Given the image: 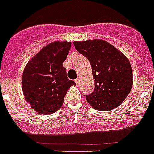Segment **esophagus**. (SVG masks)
Returning a JSON list of instances; mask_svg holds the SVG:
<instances>
[{
    "mask_svg": "<svg viewBox=\"0 0 154 154\" xmlns=\"http://www.w3.org/2000/svg\"><path fill=\"white\" fill-rule=\"evenodd\" d=\"M75 82H76V83H77V85L79 84V82H80V78H77V79L75 80Z\"/></svg>",
    "mask_w": 154,
    "mask_h": 154,
    "instance_id": "obj_1",
    "label": "esophagus"
}]
</instances>
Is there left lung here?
Here are the masks:
<instances>
[{"instance_id":"obj_1","label":"left lung","mask_w":154,"mask_h":154,"mask_svg":"<svg viewBox=\"0 0 154 154\" xmlns=\"http://www.w3.org/2000/svg\"><path fill=\"white\" fill-rule=\"evenodd\" d=\"M73 45L91 64L95 88L86 95L88 103L99 111L119 106L133 86V71L128 58L103 40L74 42Z\"/></svg>"}]
</instances>
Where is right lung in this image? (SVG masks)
<instances>
[{"mask_svg": "<svg viewBox=\"0 0 154 154\" xmlns=\"http://www.w3.org/2000/svg\"><path fill=\"white\" fill-rule=\"evenodd\" d=\"M71 42H54L37 53L25 66L22 91L25 101L37 112L51 114L64 102L68 89L75 85L63 66Z\"/></svg>", "mask_w": 154, "mask_h": 154, "instance_id": "obj_1", "label": "right lung"}]
</instances>
